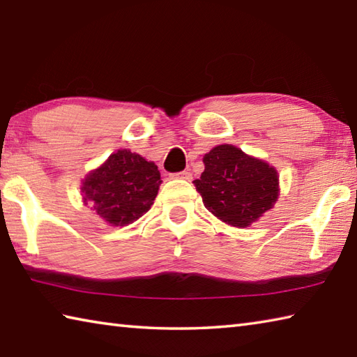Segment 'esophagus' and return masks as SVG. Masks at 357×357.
<instances>
[{"instance_id":"1","label":"esophagus","mask_w":357,"mask_h":357,"mask_svg":"<svg viewBox=\"0 0 357 357\" xmlns=\"http://www.w3.org/2000/svg\"><path fill=\"white\" fill-rule=\"evenodd\" d=\"M173 178L190 181V179H192V173H190L189 170H184V172H179V173H176V174H173Z\"/></svg>"}]
</instances>
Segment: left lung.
Returning <instances> with one entry per match:
<instances>
[{
    "label": "left lung",
    "instance_id": "8db88e82",
    "mask_svg": "<svg viewBox=\"0 0 357 357\" xmlns=\"http://www.w3.org/2000/svg\"><path fill=\"white\" fill-rule=\"evenodd\" d=\"M204 172L193 181L206 209L222 222L246 228L278 201L280 178L273 167L232 145L204 154Z\"/></svg>",
    "mask_w": 357,
    "mask_h": 357
}]
</instances>
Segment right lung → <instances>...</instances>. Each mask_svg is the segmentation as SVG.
<instances>
[{"label": "right lung", "mask_w": 357, "mask_h": 357, "mask_svg": "<svg viewBox=\"0 0 357 357\" xmlns=\"http://www.w3.org/2000/svg\"><path fill=\"white\" fill-rule=\"evenodd\" d=\"M160 183L154 162L119 150L82 181V199L109 225L126 226L150 211Z\"/></svg>", "instance_id": "right-lung-1"}]
</instances>
